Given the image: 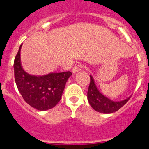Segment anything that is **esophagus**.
<instances>
[{"mask_svg":"<svg viewBox=\"0 0 149 149\" xmlns=\"http://www.w3.org/2000/svg\"><path fill=\"white\" fill-rule=\"evenodd\" d=\"M79 71H81V65H76L72 69V72L73 73H79Z\"/></svg>","mask_w":149,"mask_h":149,"instance_id":"obj_1","label":"esophagus"}]
</instances>
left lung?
<instances>
[{
	"mask_svg": "<svg viewBox=\"0 0 149 149\" xmlns=\"http://www.w3.org/2000/svg\"><path fill=\"white\" fill-rule=\"evenodd\" d=\"M131 95L122 101H113L103 95L98 90L93 77L90 75V83L87 91V100L90 106L96 112L110 114L116 112L127 102Z\"/></svg>",
	"mask_w": 149,
	"mask_h": 149,
	"instance_id": "1",
	"label": "left lung"
}]
</instances>
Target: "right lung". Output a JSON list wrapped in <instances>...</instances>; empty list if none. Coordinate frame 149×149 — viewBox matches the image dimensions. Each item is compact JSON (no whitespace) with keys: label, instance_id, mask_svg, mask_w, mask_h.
<instances>
[{"label":"right lung","instance_id":"obj_1","mask_svg":"<svg viewBox=\"0 0 149 149\" xmlns=\"http://www.w3.org/2000/svg\"><path fill=\"white\" fill-rule=\"evenodd\" d=\"M23 45V44H22ZM20 45L14 62L15 79L18 90L28 104L40 111L54 107L60 101L70 71L35 76L26 73L20 60Z\"/></svg>","mask_w":149,"mask_h":149}]
</instances>
